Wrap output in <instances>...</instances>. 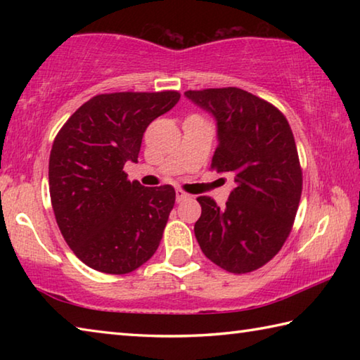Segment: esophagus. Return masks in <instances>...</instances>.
<instances>
[{
  "instance_id": "1",
  "label": "esophagus",
  "mask_w": 360,
  "mask_h": 360,
  "mask_svg": "<svg viewBox=\"0 0 360 360\" xmlns=\"http://www.w3.org/2000/svg\"><path fill=\"white\" fill-rule=\"evenodd\" d=\"M188 198H191V195L186 193L184 191H181V188L176 191V202H178V203L186 202V200H188Z\"/></svg>"
}]
</instances>
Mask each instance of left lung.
Listing matches in <instances>:
<instances>
[{
	"mask_svg": "<svg viewBox=\"0 0 360 360\" xmlns=\"http://www.w3.org/2000/svg\"><path fill=\"white\" fill-rule=\"evenodd\" d=\"M184 95L217 122L211 168L235 176L225 208L211 197L197 198L202 216L195 222V238L224 270L236 275L257 270L288 240L302 197V168L289 122L271 103L236 87Z\"/></svg>",
	"mask_w": 360,
	"mask_h": 360,
	"instance_id": "obj_1",
	"label": "left lung"
}]
</instances>
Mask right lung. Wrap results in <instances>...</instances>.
Listing matches in <instances>:
<instances>
[{
	"label": "right lung",
	"mask_w": 360,
	"mask_h": 360,
	"mask_svg": "<svg viewBox=\"0 0 360 360\" xmlns=\"http://www.w3.org/2000/svg\"><path fill=\"white\" fill-rule=\"evenodd\" d=\"M179 98L174 90L96 95L53 139L49 158L53 214L71 251L96 271L125 275L160 245L174 188L129 181L124 165L138 162L146 129Z\"/></svg>",
	"instance_id": "right-lung-1"
}]
</instances>
